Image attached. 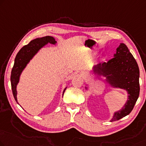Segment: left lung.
Here are the masks:
<instances>
[{"instance_id":"obj_1","label":"left lung","mask_w":146,"mask_h":146,"mask_svg":"<svg viewBox=\"0 0 146 146\" xmlns=\"http://www.w3.org/2000/svg\"><path fill=\"white\" fill-rule=\"evenodd\" d=\"M93 73L106 77L104 81L111 87L121 88L127 92V100L121 110L115 111L111 122L118 121L129 115L133 110L140 94V71L136 60L124 43L117 48L113 58L107 63L93 67ZM86 89L87 87H85Z\"/></svg>"}]
</instances>
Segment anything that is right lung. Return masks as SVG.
Wrapping results in <instances>:
<instances>
[{
    "instance_id": "add662e5",
    "label": "right lung",
    "mask_w": 146,
    "mask_h": 146,
    "mask_svg": "<svg viewBox=\"0 0 146 146\" xmlns=\"http://www.w3.org/2000/svg\"><path fill=\"white\" fill-rule=\"evenodd\" d=\"M48 43L52 44H56L55 38L51 36H46L41 38H37L31 40L29 44L21 48L20 50L17 54L14 60V64L11 72V86H12V93L14 95L15 100L18 104L17 100V84L19 81V77L23 69L29 64L33 58L37 54V52L46 45ZM67 87L64 90L63 96L66 91Z\"/></svg>"
}]
</instances>
